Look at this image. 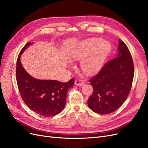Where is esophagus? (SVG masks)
I'll use <instances>...</instances> for the list:
<instances>
[{
    "instance_id": "34e87169",
    "label": "esophagus",
    "mask_w": 148,
    "mask_h": 148,
    "mask_svg": "<svg viewBox=\"0 0 148 148\" xmlns=\"http://www.w3.org/2000/svg\"><path fill=\"white\" fill-rule=\"evenodd\" d=\"M75 85H76V86H82L84 85V82L83 81H82V80L77 79L75 81Z\"/></svg>"
}]
</instances>
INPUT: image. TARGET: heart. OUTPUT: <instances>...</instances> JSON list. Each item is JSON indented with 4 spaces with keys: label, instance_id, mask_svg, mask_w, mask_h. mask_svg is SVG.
<instances>
[{
    "label": "heart",
    "instance_id": "b5f03b06",
    "mask_svg": "<svg viewBox=\"0 0 148 148\" xmlns=\"http://www.w3.org/2000/svg\"><path fill=\"white\" fill-rule=\"evenodd\" d=\"M111 49L109 41L94 38L85 40L75 47L70 57L73 60L81 61L80 66L85 73L92 75L102 68Z\"/></svg>",
    "mask_w": 148,
    "mask_h": 148
}]
</instances>
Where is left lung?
<instances>
[{
    "label": "left lung",
    "instance_id": "8db88e82",
    "mask_svg": "<svg viewBox=\"0 0 148 148\" xmlns=\"http://www.w3.org/2000/svg\"><path fill=\"white\" fill-rule=\"evenodd\" d=\"M118 52L107 62L99 73L89 80L93 92L88 105L99 114L112 113L126 101L132 88L134 66L129 49L119 39Z\"/></svg>",
    "mask_w": 148,
    "mask_h": 148
}]
</instances>
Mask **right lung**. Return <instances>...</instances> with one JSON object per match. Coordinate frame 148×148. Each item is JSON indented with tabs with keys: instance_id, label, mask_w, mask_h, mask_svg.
Segmentation results:
<instances>
[{
	"instance_id": "obj_1",
	"label": "right lung",
	"mask_w": 148,
	"mask_h": 148,
	"mask_svg": "<svg viewBox=\"0 0 148 148\" xmlns=\"http://www.w3.org/2000/svg\"><path fill=\"white\" fill-rule=\"evenodd\" d=\"M32 44L30 42L26 44L18 57L16 69L18 87L22 99L31 110L46 117L54 116L64 110L67 92L73 86L75 79L62 83L31 77L23 68L20 57Z\"/></svg>"
}]
</instances>
